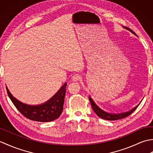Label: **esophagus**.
I'll return each mask as SVG.
<instances>
[{
	"mask_svg": "<svg viewBox=\"0 0 153 153\" xmlns=\"http://www.w3.org/2000/svg\"><path fill=\"white\" fill-rule=\"evenodd\" d=\"M72 79L75 82H77V81H79L81 79V77L79 76V75H74V76L72 77Z\"/></svg>",
	"mask_w": 153,
	"mask_h": 153,
	"instance_id": "esophagus-1",
	"label": "esophagus"
}]
</instances>
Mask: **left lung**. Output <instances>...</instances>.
Listing matches in <instances>:
<instances>
[{"label": "left lung", "mask_w": 153, "mask_h": 153, "mask_svg": "<svg viewBox=\"0 0 153 153\" xmlns=\"http://www.w3.org/2000/svg\"><path fill=\"white\" fill-rule=\"evenodd\" d=\"M124 28L126 29V30H128V31H130L131 33H132L133 34H134L135 36H137L136 33L134 31H133L131 29L126 27H124ZM89 99L90 100L91 105V106H92L93 111L97 114V115L98 116L99 118H102L104 120H120V119H122V118H126V117L129 116L133 112L135 111L136 108H137L138 106L140 105V103L141 102V101L140 103L138 104V105L135 107L133 108L131 110H129V111H128V112L118 113V114H113V113L107 112L105 111V110H103L102 109L100 108L98 105H96V103L94 102V100L92 99V98L90 96H89Z\"/></svg>", "instance_id": "8db88e82"}]
</instances>
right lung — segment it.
Segmentation results:
<instances>
[{"label": "right lung", "mask_w": 153, "mask_h": 153, "mask_svg": "<svg viewBox=\"0 0 153 153\" xmlns=\"http://www.w3.org/2000/svg\"><path fill=\"white\" fill-rule=\"evenodd\" d=\"M67 83H65L55 95L41 105H30L16 99L6 87L8 95L16 108L27 118L41 122H51L58 118L62 112Z\"/></svg>", "instance_id": "add662e5"}]
</instances>
